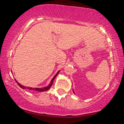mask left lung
Wrapping results in <instances>:
<instances>
[{"label": "left lung", "mask_w": 124, "mask_h": 124, "mask_svg": "<svg viewBox=\"0 0 124 124\" xmlns=\"http://www.w3.org/2000/svg\"><path fill=\"white\" fill-rule=\"evenodd\" d=\"M73 93H75V92H74V91H73Z\"/></svg>", "instance_id": "1"}]
</instances>
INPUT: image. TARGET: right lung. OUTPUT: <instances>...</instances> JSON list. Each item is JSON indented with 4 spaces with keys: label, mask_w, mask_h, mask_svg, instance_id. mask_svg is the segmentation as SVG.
<instances>
[{
    "label": "right lung",
    "mask_w": 124,
    "mask_h": 124,
    "mask_svg": "<svg viewBox=\"0 0 124 124\" xmlns=\"http://www.w3.org/2000/svg\"><path fill=\"white\" fill-rule=\"evenodd\" d=\"M59 70L58 71V72L56 73V75H55V76H54V78H52V79L51 80L50 83L49 84V85H48V86H46V87H41V88H34V87H25L24 86H23V85H21V84H20L15 79L16 82V83L18 84V85L21 88H22L23 89H28L30 90H35V91H37V92H44V91H46L48 90H49V89L51 88V87L52 86V84H53V81L54 80V79H55V78H56V76H57V75L58 73H59Z\"/></svg>",
    "instance_id": "obj_1"
}]
</instances>
